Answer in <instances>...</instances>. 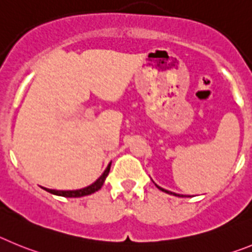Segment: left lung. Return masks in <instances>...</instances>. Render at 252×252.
Masks as SVG:
<instances>
[{
  "label": "left lung",
  "instance_id": "obj_1",
  "mask_svg": "<svg viewBox=\"0 0 252 252\" xmlns=\"http://www.w3.org/2000/svg\"><path fill=\"white\" fill-rule=\"evenodd\" d=\"M158 188H159L160 191H163V192H167V193H169V194H174V196H180V194H177V193H173V192H171V191H165V189H163V188H160L159 186H157Z\"/></svg>",
  "mask_w": 252,
  "mask_h": 252
}]
</instances>
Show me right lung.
Listing matches in <instances>:
<instances>
[{
    "label": "right lung",
    "instance_id": "obj_1",
    "mask_svg": "<svg viewBox=\"0 0 252 252\" xmlns=\"http://www.w3.org/2000/svg\"><path fill=\"white\" fill-rule=\"evenodd\" d=\"M110 171V164L106 167V169L104 171V173L99 177L98 180L95 181L93 185L88 186L85 188H81V189H76V191H56V189H49V188H44L45 191L50 192V193L56 194V196H63V197H83V196H88V194H92L94 192H96L98 189H100L101 186L104 185V181H105L106 176L109 173Z\"/></svg>",
    "mask_w": 252,
    "mask_h": 252
}]
</instances>
